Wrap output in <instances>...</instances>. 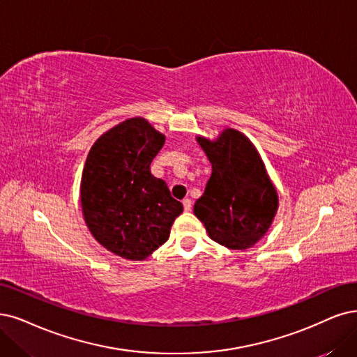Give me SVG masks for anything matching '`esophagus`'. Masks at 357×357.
Here are the masks:
<instances>
[{
  "instance_id": "34e87169",
  "label": "esophagus",
  "mask_w": 357,
  "mask_h": 357,
  "mask_svg": "<svg viewBox=\"0 0 357 357\" xmlns=\"http://www.w3.org/2000/svg\"><path fill=\"white\" fill-rule=\"evenodd\" d=\"M182 204H183V210H185V212H190V210L192 208V202L190 199H183Z\"/></svg>"
}]
</instances>
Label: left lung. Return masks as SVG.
<instances>
[{
	"instance_id": "obj_1",
	"label": "left lung",
	"mask_w": 357,
	"mask_h": 357,
	"mask_svg": "<svg viewBox=\"0 0 357 357\" xmlns=\"http://www.w3.org/2000/svg\"><path fill=\"white\" fill-rule=\"evenodd\" d=\"M212 175L194 215L208 236L231 250L253 247L268 232L278 210V194L253 142L227 128L215 139L197 137Z\"/></svg>"
}]
</instances>
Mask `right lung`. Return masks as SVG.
Segmentation results:
<instances>
[{"label": "right lung", "instance_id": "right-lung-1", "mask_svg": "<svg viewBox=\"0 0 357 357\" xmlns=\"http://www.w3.org/2000/svg\"><path fill=\"white\" fill-rule=\"evenodd\" d=\"M165 135L144 117H130L92 145L82 172L81 204L86 227L109 252L144 260L169 238L182 204L150 165Z\"/></svg>", "mask_w": 357, "mask_h": 357}]
</instances>
